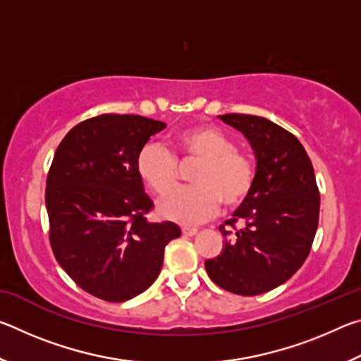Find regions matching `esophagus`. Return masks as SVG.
<instances>
[{
	"label": "esophagus",
	"instance_id": "esophagus-1",
	"mask_svg": "<svg viewBox=\"0 0 361 361\" xmlns=\"http://www.w3.org/2000/svg\"><path fill=\"white\" fill-rule=\"evenodd\" d=\"M181 234L191 237V235L197 234V229H195V228H188V226H183V228H181Z\"/></svg>",
	"mask_w": 361,
	"mask_h": 361
}]
</instances>
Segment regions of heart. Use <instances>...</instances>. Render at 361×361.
<instances>
[{
	"mask_svg": "<svg viewBox=\"0 0 361 361\" xmlns=\"http://www.w3.org/2000/svg\"><path fill=\"white\" fill-rule=\"evenodd\" d=\"M167 148L149 143L137 159V172L143 185L157 195L172 192L178 183L181 164L199 162L191 173L194 186L180 189L159 205L164 218L180 224L202 223L223 204L235 209L248 197L256 178L252 156L235 148L228 133L209 124H194L176 132Z\"/></svg>",
	"mask_w": 361,
	"mask_h": 361,
	"instance_id": "1",
	"label": "heart"
}]
</instances>
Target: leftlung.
<instances>
[{
  "label": "left lung",
  "instance_id": "8db88e82",
  "mask_svg": "<svg viewBox=\"0 0 361 361\" xmlns=\"http://www.w3.org/2000/svg\"><path fill=\"white\" fill-rule=\"evenodd\" d=\"M219 119L252 145L256 178L248 197L219 226L223 252L207 259L205 269L223 290L255 296L277 288L304 264L319 226L320 192L312 162L293 133L259 116L232 113ZM237 221L246 226L237 230Z\"/></svg>",
  "mask_w": 361,
  "mask_h": 361
}]
</instances>
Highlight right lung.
<instances>
[{"label":"right lung","instance_id":"1","mask_svg":"<svg viewBox=\"0 0 361 361\" xmlns=\"http://www.w3.org/2000/svg\"><path fill=\"white\" fill-rule=\"evenodd\" d=\"M166 124L137 114H100L66 133L46 181L49 240L78 286L109 302L149 288L167 243L181 231L149 223L152 202L137 172L140 151Z\"/></svg>","mask_w":361,"mask_h":361}]
</instances>
